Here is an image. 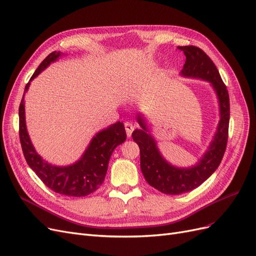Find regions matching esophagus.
<instances>
[{"label":"esophagus","instance_id":"34e87169","mask_svg":"<svg viewBox=\"0 0 256 256\" xmlns=\"http://www.w3.org/2000/svg\"><path fill=\"white\" fill-rule=\"evenodd\" d=\"M125 129H126L127 136L130 138V136H131V134H132V131L134 130V126L131 122H125Z\"/></svg>","mask_w":256,"mask_h":256}]
</instances>
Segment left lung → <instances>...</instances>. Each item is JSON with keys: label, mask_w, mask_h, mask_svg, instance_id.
Segmentation results:
<instances>
[{"label": "left lung", "mask_w": 256, "mask_h": 256, "mask_svg": "<svg viewBox=\"0 0 256 256\" xmlns=\"http://www.w3.org/2000/svg\"><path fill=\"white\" fill-rule=\"evenodd\" d=\"M178 49L186 56L180 74L187 78L202 79L212 84L219 100L220 120L210 145L198 164L190 168H177L162 157L144 118L141 114L138 115L136 120L142 129H136L132 138L140 147L141 171L152 187L171 196L198 188L218 168L226 150L230 124L228 92L214 62L196 46H184Z\"/></svg>", "instance_id": "obj_1"}]
</instances>
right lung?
I'll list each match as a JSON object with an SVG mask.
<instances>
[{
  "mask_svg": "<svg viewBox=\"0 0 256 256\" xmlns=\"http://www.w3.org/2000/svg\"><path fill=\"white\" fill-rule=\"evenodd\" d=\"M60 56L62 53L56 51L50 53L38 66L30 82L26 85L24 94L19 106L20 142L28 164L48 188L63 196H86L96 191L104 182L111 154L116 147L125 142L127 136L122 122L113 124L96 134L82 157L74 164L67 166H52L36 152L26 130L24 95L30 81Z\"/></svg>",
  "mask_w": 256,
  "mask_h": 256,
  "instance_id": "1",
  "label": "right lung"
}]
</instances>
